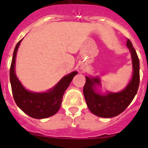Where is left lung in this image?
<instances>
[{"label":"left lung","mask_w":148,"mask_h":148,"mask_svg":"<svg viewBox=\"0 0 148 148\" xmlns=\"http://www.w3.org/2000/svg\"><path fill=\"white\" fill-rule=\"evenodd\" d=\"M127 47L131 52L133 74L127 85L119 92H108L101 94L97 86H101L98 77L86 76L84 86V95L90 112L98 117L110 118L116 117L126 109L138 92L140 83V62L135 49L131 40L127 39Z\"/></svg>","instance_id":"obj_1"}]
</instances>
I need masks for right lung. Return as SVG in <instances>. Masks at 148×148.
I'll use <instances>...</instances> for the list:
<instances>
[{"instance_id":"1","label":"right lung","mask_w":148,"mask_h":148,"mask_svg":"<svg viewBox=\"0 0 148 148\" xmlns=\"http://www.w3.org/2000/svg\"><path fill=\"white\" fill-rule=\"evenodd\" d=\"M21 40L15 47L10 69V81L15 103L21 110L33 118L43 119L51 117L60 109L63 95L77 71H73L64 76L53 88L46 92L38 93L27 90L15 73L16 56Z\"/></svg>"}]
</instances>
